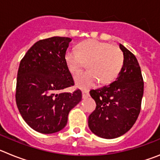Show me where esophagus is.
Listing matches in <instances>:
<instances>
[{"instance_id":"34e87169","label":"esophagus","mask_w":160,"mask_h":160,"mask_svg":"<svg viewBox=\"0 0 160 160\" xmlns=\"http://www.w3.org/2000/svg\"><path fill=\"white\" fill-rule=\"evenodd\" d=\"M82 98H86L89 97L90 95V93H89L88 90H82Z\"/></svg>"}]
</instances>
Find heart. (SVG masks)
<instances>
[{
  "mask_svg": "<svg viewBox=\"0 0 160 160\" xmlns=\"http://www.w3.org/2000/svg\"><path fill=\"white\" fill-rule=\"evenodd\" d=\"M64 60L72 74L81 71L87 63L88 71L78 74L74 82L79 88L89 89L99 81L102 84L114 81L122 70L124 56L118 46L91 39L80 44L78 50L68 49Z\"/></svg>",
  "mask_w": 160,
  "mask_h": 160,
  "instance_id": "obj_1",
  "label": "heart"
}]
</instances>
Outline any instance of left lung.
<instances>
[{
    "instance_id": "left-lung-1",
    "label": "left lung",
    "mask_w": 160,
    "mask_h": 160,
    "mask_svg": "<svg viewBox=\"0 0 160 160\" xmlns=\"http://www.w3.org/2000/svg\"><path fill=\"white\" fill-rule=\"evenodd\" d=\"M124 62L116 81L109 86L90 91L96 108L88 118L94 135L114 138L128 132L140 113L143 95V79L135 56L122 44Z\"/></svg>"
}]
</instances>
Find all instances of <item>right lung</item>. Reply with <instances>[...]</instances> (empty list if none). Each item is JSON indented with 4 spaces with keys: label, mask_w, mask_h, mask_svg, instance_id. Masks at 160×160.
<instances>
[{
    "label": "right lung",
    "mask_w": 160,
    "mask_h": 160,
    "mask_svg": "<svg viewBox=\"0 0 160 160\" xmlns=\"http://www.w3.org/2000/svg\"><path fill=\"white\" fill-rule=\"evenodd\" d=\"M71 38L53 37L37 42L20 62L16 102L31 128L53 134L66 127L68 114L82 100V92L58 91L74 85L64 55Z\"/></svg>",
    "instance_id": "add662e5"
}]
</instances>
